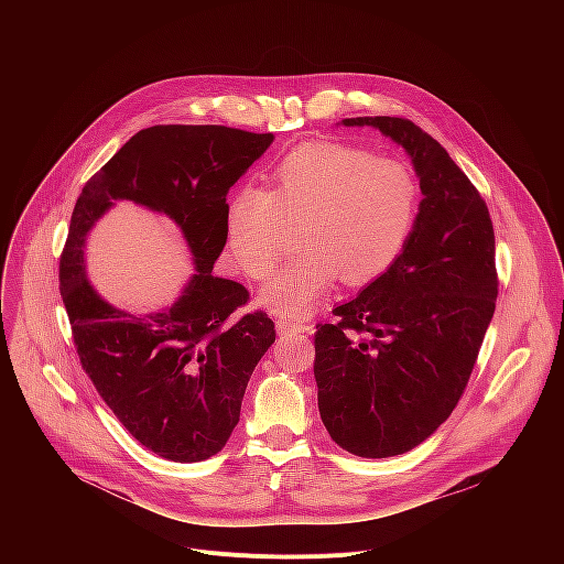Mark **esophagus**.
Returning <instances> with one entry per match:
<instances>
[{
	"label": "esophagus",
	"instance_id": "obj_1",
	"mask_svg": "<svg viewBox=\"0 0 564 564\" xmlns=\"http://www.w3.org/2000/svg\"><path fill=\"white\" fill-rule=\"evenodd\" d=\"M279 335H312L314 326L310 321H292V318H279L276 321Z\"/></svg>",
	"mask_w": 564,
	"mask_h": 564
}]
</instances>
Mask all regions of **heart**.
Here are the masks:
<instances>
[{
  "label": "heart",
  "mask_w": 564,
  "mask_h": 564,
  "mask_svg": "<svg viewBox=\"0 0 564 564\" xmlns=\"http://www.w3.org/2000/svg\"><path fill=\"white\" fill-rule=\"evenodd\" d=\"M422 185L411 163L346 142H312L290 151L268 187H240L227 203L231 261L263 281L281 261L288 229L299 254L261 290L281 318H303L341 276L368 285L406 252L417 227Z\"/></svg>",
  "instance_id": "b5f03b06"
}]
</instances>
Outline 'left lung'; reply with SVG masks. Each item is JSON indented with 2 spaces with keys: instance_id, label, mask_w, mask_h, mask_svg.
Wrapping results in <instances>:
<instances>
[{
  "instance_id": "8db88e82",
  "label": "left lung",
  "mask_w": 564,
  "mask_h": 564,
  "mask_svg": "<svg viewBox=\"0 0 564 564\" xmlns=\"http://www.w3.org/2000/svg\"><path fill=\"white\" fill-rule=\"evenodd\" d=\"M341 124L404 147L424 196L406 252L314 335L321 422L352 455L392 457L431 437L468 383L496 312V236L485 198L415 122Z\"/></svg>"
}]
</instances>
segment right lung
Segmentation results:
<instances>
[{
	"label": "right lung",
	"instance_id": "obj_1",
	"mask_svg": "<svg viewBox=\"0 0 564 564\" xmlns=\"http://www.w3.org/2000/svg\"><path fill=\"white\" fill-rule=\"evenodd\" d=\"M272 140L220 124L142 129L73 207L59 292L79 364L120 424L172 462H203L225 446L248 381L276 339L265 312L234 316L250 292L212 274L227 240V192ZM116 199L170 215L188 240L197 272L165 311L113 308L86 279V234Z\"/></svg>",
	"mask_w": 564,
	"mask_h": 564
}]
</instances>
